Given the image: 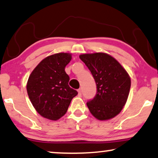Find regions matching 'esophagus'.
I'll use <instances>...</instances> for the list:
<instances>
[{"mask_svg": "<svg viewBox=\"0 0 158 158\" xmlns=\"http://www.w3.org/2000/svg\"><path fill=\"white\" fill-rule=\"evenodd\" d=\"M81 94H82V90H81V89L80 88L78 89V95L79 96H81Z\"/></svg>", "mask_w": 158, "mask_h": 158, "instance_id": "obj_1", "label": "esophagus"}]
</instances>
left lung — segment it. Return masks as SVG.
Wrapping results in <instances>:
<instances>
[{
	"label": "left lung",
	"instance_id": "obj_1",
	"mask_svg": "<svg viewBox=\"0 0 158 158\" xmlns=\"http://www.w3.org/2000/svg\"><path fill=\"white\" fill-rule=\"evenodd\" d=\"M79 58L97 84L96 95L86 103L90 112L99 120L113 118L127 100L131 86L128 73L114 58L105 53L81 54Z\"/></svg>",
	"mask_w": 158,
	"mask_h": 158
}]
</instances>
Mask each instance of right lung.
Listing matches in <instances>:
<instances>
[{
    "label": "right lung",
    "instance_id": "obj_1",
    "mask_svg": "<svg viewBox=\"0 0 158 158\" xmlns=\"http://www.w3.org/2000/svg\"><path fill=\"white\" fill-rule=\"evenodd\" d=\"M72 59L68 53L51 55L38 64L28 77V95L42 117L57 120L66 114L72 99L78 92L69 86L65 67Z\"/></svg>",
    "mask_w": 158,
    "mask_h": 158
}]
</instances>
